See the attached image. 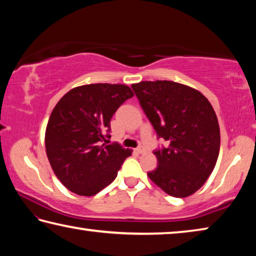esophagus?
Returning <instances> with one entry per match:
<instances>
[{"label": "esophagus", "instance_id": "obj_1", "mask_svg": "<svg viewBox=\"0 0 256 256\" xmlns=\"http://www.w3.org/2000/svg\"><path fill=\"white\" fill-rule=\"evenodd\" d=\"M135 152H136V153H138V154H142V153H145L146 150L142 146H140V147H137V148L135 150Z\"/></svg>", "mask_w": 256, "mask_h": 256}]
</instances>
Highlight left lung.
Here are the masks:
<instances>
[{"instance_id":"left-lung-1","label":"left lung","mask_w":256,"mask_h":256,"mask_svg":"<svg viewBox=\"0 0 256 256\" xmlns=\"http://www.w3.org/2000/svg\"><path fill=\"white\" fill-rule=\"evenodd\" d=\"M132 88L158 138V168L148 178L165 194L186 198L204 184L216 165L220 132L212 106L202 93L172 80H142Z\"/></svg>"}]
</instances>
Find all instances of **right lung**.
<instances>
[{"label":"right lung","mask_w":256,"mask_h":256,"mask_svg":"<svg viewBox=\"0 0 256 256\" xmlns=\"http://www.w3.org/2000/svg\"><path fill=\"white\" fill-rule=\"evenodd\" d=\"M132 96L127 85L96 83L72 88L58 101L48 120L44 145L54 173L67 189L91 196L116 178L132 150L108 145L110 121Z\"/></svg>","instance_id":"right-lung-1"}]
</instances>
